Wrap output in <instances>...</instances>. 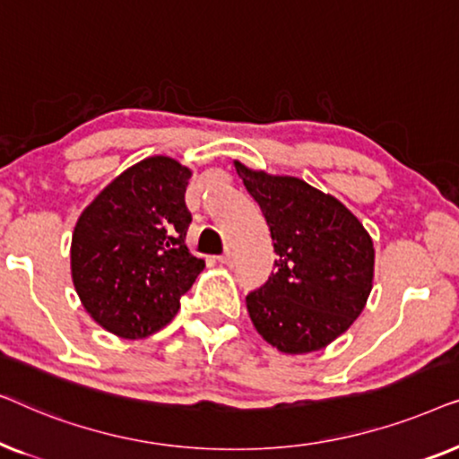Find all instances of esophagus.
Wrapping results in <instances>:
<instances>
[{"label":"esophagus","instance_id":"1","mask_svg":"<svg viewBox=\"0 0 459 459\" xmlns=\"http://www.w3.org/2000/svg\"><path fill=\"white\" fill-rule=\"evenodd\" d=\"M219 263H221V265H230L231 267L236 263V255L231 253V250H225V253L219 256Z\"/></svg>","mask_w":459,"mask_h":459}]
</instances>
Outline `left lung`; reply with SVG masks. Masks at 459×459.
<instances>
[{
    "instance_id": "8db88e82",
    "label": "left lung",
    "mask_w": 459,
    "mask_h": 459,
    "mask_svg": "<svg viewBox=\"0 0 459 459\" xmlns=\"http://www.w3.org/2000/svg\"><path fill=\"white\" fill-rule=\"evenodd\" d=\"M236 173L261 206L275 272L247 297L256 332L286 355L328 347L359 317L372 292L374 242L359 219L330 194L290 175Z\"/></svg>"
}]
</instances>
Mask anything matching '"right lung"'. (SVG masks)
Returning a JSON list of instances; mask_svg holds the SVG:
<instances>
[{
    "label": "right lung",
    "mask_w": 459,
    "mask_h": 459,
    "mask_svg": "<svg viewBox=\"0 0 459 459\" xmlns=\"http://www.w3.org/2000/svg\"><path fill=\"white\" fill-rule=\"evenodd\" d=\"M190 178L171 156H148L112 179L74 225V290L93 322L125 341L165 328L204 269L186 247Z\"/></svg>",
    "instance_id": "right-lung-1"
}]
</instances>
